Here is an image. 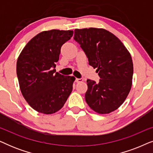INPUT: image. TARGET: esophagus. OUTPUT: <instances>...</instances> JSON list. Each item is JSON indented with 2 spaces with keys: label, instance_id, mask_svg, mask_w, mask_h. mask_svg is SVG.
Masks as SVG:
<instances>
[{
  "label": "esophagus",
  "instance_id": "esophagus-1",
  "mask_svg": "<svg viewBox=\"0 0 153 153\" xmlns=\"http://www.w3.org/2000/svg\"><path fill=\"white\" fill-rule=\"evenodd\" d=\"M83 81V79H78V78H76V80H75V81H76V83H81V82H82Z\"/></svg>",
  "mask_w": 153,
  "mask_h": 153
}]
</instances>
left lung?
Masks as SVG:
<instances>
[{
  "instance_id": "8db88e82",
  "label": "left lung",
  "mask_w": 153,
  "mask_h": 153,
  "mask_svg": "<svg viewBox=\"0 0 153 153\" xmlns=\"http://www.w3.org/2000/svg\"><path fill=\"white\" fill-rule=\"evenodd\" d=\"M74 40L80 45L100 81L87 80V104L100 114H107L122 105L132 84L131 56L120 39L103 28L75 29Z\"/></svg>"
}]
</instances>
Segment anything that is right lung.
Listing matches in <instances>:
<instances>
[{"mask_svg": "<svg viewBox=\"0 0 153 153\" xmlns=\"http://www.w3.org/2000/svg\"><path fill=\"white\" fill-rule=\"evenodd\" d=\"M73 30H51L35 35L21 52L16 74L21 92L33 109L44 114L59 111L72 91L74 76L56 72L62 45Z\"/></svg>", "mask_w": 153, "mask_h": 153, "instance_id": "1", "label": "right lung"}]
</instances>
